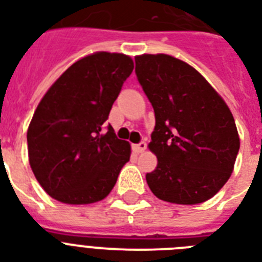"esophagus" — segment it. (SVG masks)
Instances as JSON below:
<instances>
[{"instance_id":"1","label":"esophagus","mask_w":262,"mask_h":262,"mask_svg":"<svg viewBox=\"0 0 262 262\" xmlns=\"http://www.w3.org/2000/svg\"><path fill=\"white\" fill-rule=\"evenodd\" d=\"M145 149H147V143H145V141H141L140 144H135V145H133V151H135L136 154H143Z\"/></svg>"}]
</instances>
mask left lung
I'll list each match as a JSON object with an SVG mask.
<instances>
[{
	"label": "left lung",
	"mask_w": 262,
	"mask_h": 262,
	"mask_svg": "<svg viewBox=\"0 0 262 262\" xmlns=\"http://www.w3.org/2000/svg\"><path fill=\"white\" fill-rule=\"evenodd\" d=\"M136 75L155 111L148 148L158 166L145 175L158 199L194 205L212 199L231 177L239 135L231 111L182 59L136 55Z\"/></svg>",
	"instance_id": "8db88e82"
}]
</instances>
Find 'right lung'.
I'll use <instances>...</instances> for the list:
<instances>
[{"mask_svg": "<svg viewBox=\"0 0 262 262\" xmlns=\"http://www.w3.org/2000/svg\"><path fill=\"white\" fill-rule=\"evenodd\" d=\"M133 68L129 55L96 51L72 63L39 102L27 130L28 160L57 201L106 199L130 159V144L102 126Z\"/></svg>", "mask_w": 262, "mask_h": 262, "instance_id": "right-lung-1", "label": "right lung"}]
</instances>
